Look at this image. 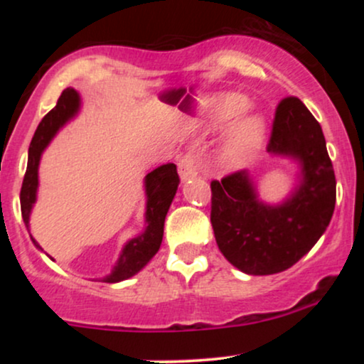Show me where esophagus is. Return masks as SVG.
<instances>
[{"mask_svg": "<svg viewBox=\"0 0 364 364\" xmlns=\"http://www.w3.org/2000/svg\"><path fill=\"white\" fill-rule=\"evenodd\" d=\"M178 171H179V176H181L183 181H185V179L196 176V174H198V164H196L195 154L188 152L186 156H183L181 159H179Z\"/></svg>", "mask_w": 364, "mask_h": 364, "instance_id": "34e87169", "label": "esophagus"}]
</instances>
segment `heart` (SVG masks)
<instances>
[{"mask_svg":"<svg viewBox=\"0 0 364 364\" xmlns=\"http://www.w3.org/2000/svg\"><path fill=\"white\" fill-rule=\"evenodd\" d=\"M250 107V101L240 94H220L212 101L208 109V121L214 128H224L243 116ZM265 124L260 116H248L232 128L224 147V161L229 166H240L252 159L260 149Z\"/></svg>","mask_w":364,"mask_h":364,"instance_id":"1","label":"heart"}]
</instances>
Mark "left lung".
Segmentation results:
<instances>
[{
    "instance_id": "1",
    "label": "left lung",
    "mask_w": 364,
    "mask_h": 364,
    "mask_svg": "<svg viewBox=\"0 0 364 364\" xmlns=\"http://www.w3.org/2000/svg\"><path fill=\"white\" fill-rule=\"evenodd\" d=\"M267 150L301 166V181L281 205L258 198L246 171L210 183V223L220 253L250 275L294 265L315 246L336 208V174L320 123L298 97L275 109Z\"/></svg>"
}]
</instances>
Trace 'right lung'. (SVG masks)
Segmentation results:
<instances>
[{"instance_id":"right-lung-1","label":"right lung","mask_w":364,"mask_h":364,"mask_svg":"<svg viewBox=\"0 0 364 364\" xmlns=\"http://www.w3.org/2000/svg\"><path fill=\"white\" fill-rule=\"evenodd\" d=\"M80 109V95L75 89H65L58 99L56 106L53 107L43 121L37 127L34 136H32L31 147H28V162L27 171H25L22 190H20V207H22L23 223L28 229V220H31V212L37 198V185H39V162L44 149L48 147L49 141L54 139L63 124L68 123L70 119ZM179 185V176L176 166L164 164L161 168L154 169L145 176V195H147V208H145V223L147 228L140 236L129 240L124 245L118 262L109 275L104 277V282H119L129 279L132 275L140 272L150 262V258L159 252L164 236V220L168 210L176 195ZM32 237V236H31ZM37 248V241L32 237Z\"/></svg>"}]
</instances>
